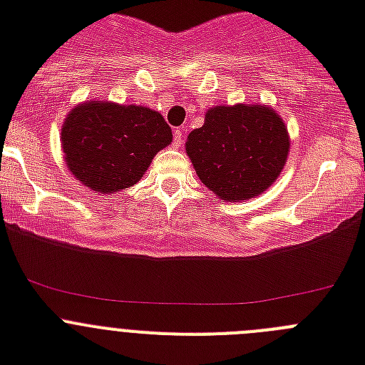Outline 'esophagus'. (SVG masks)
Masks as SVG:
<instances>
[{"label": "esophagus", "mask_w": 365, "mask_h": 365, "mask_svg": "<svg viewBox=\"0 0 365 365\" xmlns=\"http://www.w3.org/2000/svg\"><path fill=\"white\" fill-rule=\"evenodd\" d=\"M182 137H185V130L182 128L173 130V144H175V148L182 146Z\"/></svg>", "instance_id": "34e87169"}]
</instances>
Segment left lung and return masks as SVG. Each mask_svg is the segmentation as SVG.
<instances>
[{
  "instance_id": "1",
  "label": "left lung",
  "mask_w": 365,
  "mask_h": 365,
  "mask_svg": "<svg viewBox=\"0 0 365 365\" xmlns=\"http://www.w3.org/2000/svg\"><path fill=\"white\" fill-rule=\"evenodd\" d=\"M186 155L206 188L221 201L241 202L276 182L291 150L278 113L265 104L214 106L186 138Z\"/></svg>"
}]
</instances>
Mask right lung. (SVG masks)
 <instances>
[{"instance_id": "1", "label": "right lung", "mask_w": 365, "mask_h": 365, "mask_svg": "<svg viewBox=\"0 0 365 365\" xmlns=\"http://www.w3.org/2000/svg\"><path fill=\"white\" fill-rule=\"evenodd\" d=\"M69 172L95 193H115L137 185L151 160L173 140L159 111L87 100L74 106L60 133Z\"/></svg>"}]
</instances>
